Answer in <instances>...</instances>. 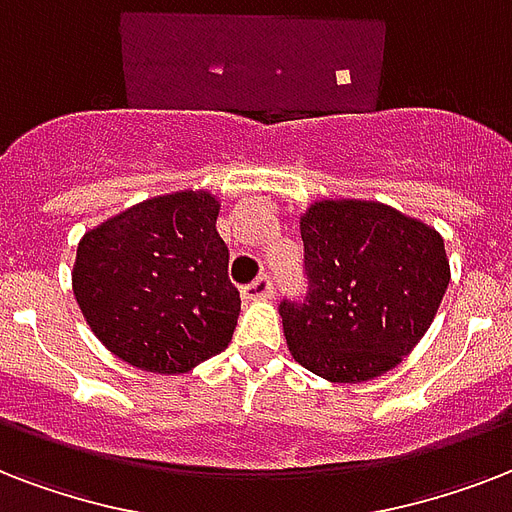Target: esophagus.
Here are the masks:
<instances>
[{
    "mask_svg": "<svg viewBox=\"0 0 512 512\" xmlns=\"http://www.w3.org/2000/svg\"><path fill=\"white\" fill-rule=\"evenodd\" d=\"M241 297L244 300H268V297H273V281L268 276H257L252 284L241 287Z\"/></svg>",
    "mask_w": 512,
    "mask_h": 512,
    "instance_id": "obj_1",
    "label": "esophagus"
}]
</instances>
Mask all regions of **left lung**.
Listing matches in <instances>:
<instances>
[{"instance_id": "obj_1", "label": "left lung", "mask_w": 512, "mask_h": 512, "mask_svg": "<svg viewBox=\"0 0 512 512\" xmlns=\"http://www.w3.org/2000/svg\"><path fill=\"white\" fill-rule=\"evenodd\" d=\"M300 236L308 287L279 305L295 361L332 382L393 369L444 300V239L377 201H316L300 217Z\"/></svg>"}]
</instances>
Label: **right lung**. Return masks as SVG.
Here are the masks:
<instances>
[{
    "label": "right lung",
    "instance_id": "obj_1",
    "mask_svg": "<svg viewBox=\"0 0 512 512\" xmlns=\"http://www.w3.org/2000/svg\"><path fill=\"white\" fill-rule=\"evenodd\" d=\"M207 191H183L124 209L84 233L74 295L114 356L159 374H180L228 348L239 289Z\"/></svg>",
    "mask_w": 512,
    "mask_h": 512
}]
</instances>
